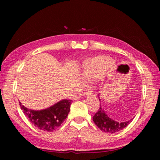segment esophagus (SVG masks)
<instances>
[{
    "instance_id": "1",
    "label": "esophagus",
    "mask_w": 160,
    "mask_h": 160,
    "mask_svg": "<svg viewBox=\"0 0 160 160\" xmlns=\"http://www.w3.org/2000/svg\"><path fill=\"white\" fill-rule=\"evenodd\" d=\"M92 94L90 92H89V91H85V92H84V93H83V96H85V97H88V96H91L92 95Z\"/></svg>"
}]
</instances>
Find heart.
<instances>
[{
	"instance_id": "b5f03b06",
	"label": "heart",
	"mask_w": 160,
	"mask_h": 160,
	"mask_svg": "<svg viewBox=\"0 0 160 160\" xmlns=\"http://www.w3.org/2000/svg\"><path fill=\"white\" fill-rule=\"evenodd\" d=\"M111 62V59L103 56H97L87 59L82 63L80 77L83 80H90L94 78H101L104 70Z\"/></svg>"
}]
</instances>
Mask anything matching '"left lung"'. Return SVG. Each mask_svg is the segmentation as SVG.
<instances>
[{"instance_id":"left-lung-1","label":"left lung","mask_w":160,"mask_h":160,"mask_svg":"<svg viewBox=\"0 0 160 160\" xmlns=\"http://www.w3.org/2000/svg\"><path fill=\"white\" fill-rule=\"evenodd\" d=\"M99 99L101 102L99 97ZM132 120V118L124 122H118L113 120L109 117V116L107 114L102 107H99L98 112L96 113L93 116V121L95 125L101 131L108 132V133H113V132L120 131L121 130L126 128L131 122Z\"/></svg>"}]
</instances>
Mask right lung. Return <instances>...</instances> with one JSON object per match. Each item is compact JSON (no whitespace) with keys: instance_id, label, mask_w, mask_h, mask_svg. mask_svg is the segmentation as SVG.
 Masks as SVG:
<instances>
[{"instance_id":"obj_1","label":"right lung","mask_w":160,"mask_h":160,"mask_svg":"<svg viewBox=\"0 0 160 160\" xmlns=\"http://www.w3.org/2000/svg\"><path fill=\"white\" fill-rule=\"evenodd\" d=\"M72 100L62 99L48 108L33 110L25 107L20 102V106L29 121L42 131L52 132L61 126L70 112Z\"/></svg>"}]
</instances>
